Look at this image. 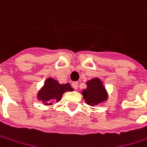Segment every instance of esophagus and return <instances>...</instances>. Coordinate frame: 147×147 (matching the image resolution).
I'll return each instance as SVG.
<instances>
[{"mask_svg": "<svg viewBox=\"0 0 147 147\" xmlns=\"http://www.w3.org/2000/svg\"><path fill=\"white\" fill-rule=\"evenodd\" d=\"M78 83L77 82H74L72 83V87H73V88H74V90H77V89H78Z\"/></svg>", "mask_w": 147, "mask_h": 147, "instance_id": "esophagus-1", "label": "esophagus"}]
</instances>
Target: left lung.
Returning a JSON list of instances; mask_svg holds the SVG:
<instances>
[{
    "mask_svg": "<svg viewBox=\"0 0 147 147\" xmlns=\"http://www.w3.org/2000/svg\"><path fill=\"white\" fill-rule=\"evenodd\" d=\"M88 88L82 92L83 99L86 103L91 106H94L106 100L108 94L103 86L102 82L97 78H93L87 82Z\"/></svg>",
    "mask_w": 147,
    "mask_h": 147,
    "instance_id": "obj_1",
    "label": "left lung"
}]
</instances>
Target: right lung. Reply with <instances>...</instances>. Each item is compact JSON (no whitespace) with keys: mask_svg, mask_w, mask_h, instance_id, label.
I'll return each instance as SVG.
<instances>
[{"mask_svg":"<svg viewBox=\"0 0 147 147\" xmlns=\"http://www.w3.org/2000/svg\"><path fill=\"white\" fill-rule=\"evenodd\" d=\"M72 91L73 88H71L69 83L59 84L54 78H49L46 80L44 86L37 94V99L42 100L44 105H52L53 102L59 101L65 92Z\"/></svg>","mask_w":147,"mask_h":147,"instance_id":"1","label":"right lung"}]
</instances>
